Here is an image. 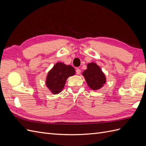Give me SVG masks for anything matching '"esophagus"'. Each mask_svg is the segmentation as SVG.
<instances>
[{"label":"esophagus","mask_w":146,"mask_h":146,"mask_svg":"<svg viewBox=\"0 0 146 146\" xmlns=\"http://www.w3.org/2000/svg\"><path fill=\"white\" fill-rule=\"evenodd\" d=\"M81 72V70L79 68H77L76 69V74H80Z\"/></svg>","instance_id":"34e87169"}]
</instances>
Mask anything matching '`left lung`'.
Segmentation results:
<instances>
[{
	"mask_svg": "<svg viewBox=\"0 0 146 146\" xmlns=\"http://www.w3.org/2000/svg\"><path fill=\"white\" fill-rule=\"evenodd\" d=\"M86 82L92 90H98L104 86L106 82V78L99 66L96 63L88 64L87 69L83 72Z\"/></svg>",
	"mask_w": 146,
	"mask_h": 146,
	"instance_id": "obj_1",
	"label": "left lung"
}]
</instances>
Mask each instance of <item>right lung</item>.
<instances>
[{
	"label": "right lung",
	"instance_id": "add662e5",
	"mask_svg": "<svg viewBox=\"0 0 146 146\" xmlns=\"http://www.w3.org/2000/svg\"><path fill=\"white\" fill-rule=\"evenodd\" d=\"M75 73L76 70L72 66L57 63L47 74L46 86L54 94H58L62 91L67 78Z\"/></svg>",
	"mask_w": 146,
	"mask_h": 146
}]
</instances>
